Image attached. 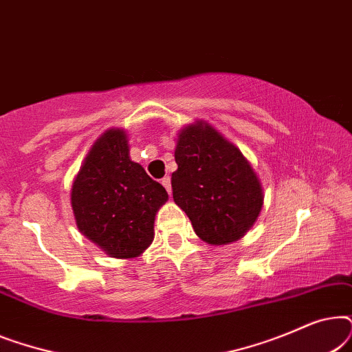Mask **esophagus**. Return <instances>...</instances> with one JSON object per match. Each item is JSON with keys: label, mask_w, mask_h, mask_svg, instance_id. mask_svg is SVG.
Instances as JSON below:
<instances>
[{"label": "esophagus", "mask_w": 352, "mask_h": 352, "mask_svg": "<svg viewBox=\"0 0 352 352\" xmlns=\"http://www.w3.org/2000/svg\"><path fill=\"white\" fill-rule=\"evenodd\" d=\"M162 184H163V187H165V189H166L168 194L171 195V179H170V176H165V177H163V179H162Z\"/></svg>", "instance_id": "esophagus-1"}]
</instances>
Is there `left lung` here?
Listing matches in <instances>:
<instances>
[{
    "label": "left lung",
    "instance_id": "1",
    "mask_svg": "<svg viewBox=\"0 0 352 352\" xmlns=\"http://www.w3.org/2000/svg\"><path fill=\"white\" fill-rule=\"evenodd\" d=\"M175 158L173 199L189 216L195 234L211 245L242 237L263 206L261 184L242 152L199 122L182 129Z\"/></svg>",
    "mask_w": 352,
    "mask_h": 352
}]
</instances>
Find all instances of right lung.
<instances>
[{"instance_id": "obj_1", "label": "right lung", "mask_w": 352, "mask_h": 352, "mask_svg": "<svg viewBox=\"0 0 352 352\" xmlns=\"http://www.w3.org/2000/svg\"><path fill=\"white\" fill-rule=\"evenodd\" d=\"M168 194L131 162L126 134L109 129L85 158L72 186L80 232L112 258H134L153 240V221Z\"/></svg>"}]
</instances>
